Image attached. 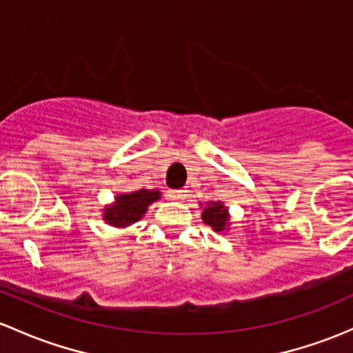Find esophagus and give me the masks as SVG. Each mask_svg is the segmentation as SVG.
Wrapping results in <instances>:
<instances>
[{"label": "esophagus", "instance_id": "obj_1", "mask_svg": "<svg viewBox=\"0 0 353 353\" xmlns=\"http://www.w3.org/2000/svg\"><path fill=\"white\" fill-rule=\"evenodd\" d=\"M186 192V189H170V191H167V196H169L170 201H184Z\"/></svg>", "mask_w": 353, "mask_h": 353}]
</instances>
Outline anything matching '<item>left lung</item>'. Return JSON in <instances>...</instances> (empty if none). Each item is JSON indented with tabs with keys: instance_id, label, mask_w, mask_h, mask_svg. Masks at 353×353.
I'll use <instances>...</instances> for the list:
<instances>
[{
	"instance_id": "8db88e82",
	"label": "left lung",
	"mask_w": 353,
	"mask_h": 353,
	"mask_svg": "<svg viewBox=\"0 0 353 353\" xmlns=\"http://www.w3.org/2000/svg\"><path fill=\"white\" fill-rule=\"evenodd\" d=\"M203 206L201 218L206 225H210L214 232H228L230 225V213L228 208H226L221 201H210L206 205L199 203Z\"/></svg>"
}]
</instances>
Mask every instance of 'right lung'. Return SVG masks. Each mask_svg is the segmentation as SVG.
I'll return each instance as SVG.
<instances>
[{"label":"right lung","instance_id":"right-lung-1","mask_svg":"<svg viewBox=\"0 0 353 353\" xmlns=\"http://www.w3.org/2000/svg\"><path fill=\"white\" fill-rule=\"evenodd\" d=\"M159 189H139L132 192H120L114 201L103 208V220L114 228H128L147 213L152 203L161 199Z\"/></svg>","mask_w":353,"mask_h":353}]
</instances>
